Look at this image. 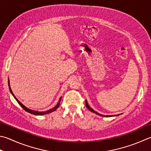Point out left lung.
Instances as JSON below:
<instances>
[{"mask_svg":"<svg viewBox=\"0 0 151 151\" xmlns=\"http://www.w3.org/2000/svg\"><path fill=\"white\" fill-rule=\"evenodd\" d=\"M85 104H86V106H87V108L88 109H89L90 111H91V112H94V113H95V114H98V115H100V116H106V117H108V116H109V117H110V116H103V115H102V114H99L98 112H95V110H93L91 108L89 105H88V104H87V101H85Z\"/></svg>","mask_w":151,"mask_h":151,"instance_id":"obj_1","label":"left lung"}]
</instances>
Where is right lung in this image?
I'll return each instance as SVG.
<instances>
[{
	"instance_id": "1",
	"label": "right lung",
	"mask_w": 151,
	"mask_h": 151,
	"mask_svg": "<svg viewBox=\"0 0 151 151\" xmlns=\"http://www.w3.org/2000/svg\"><path fill=\"white\" fill-rule=\"evenodd\" d=\"M8 81H9V79H8ZM8 86H9V89H10V92H11V93H12V95L14 96V97L15 98V99L16 100V101L18 102V104L20 105V106L23 108V109H24L25 111H26V112H29V113H30V114H34V115H44V114H49V113H50V112H53V111H55V110H56V109H58V108L59 107V106H60V101H61V97H60V100H59V102H58V103L56 104V106H55L53 108V109H50L49 110H47V111H45V112H37V111H35V110H30V109H27V107H25L24 105H23L20 102H19L18 99H16V97L15 96V95H14V93H12V90H11V88H10V83H9V81H8Z\"/></svg>"
}]
</instances>
